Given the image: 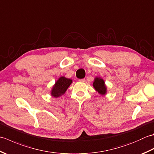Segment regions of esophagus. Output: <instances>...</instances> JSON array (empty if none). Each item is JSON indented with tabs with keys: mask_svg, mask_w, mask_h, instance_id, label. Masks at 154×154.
Wrapping results in <instances>:
<instances>
[{
	"mask_svg": "<svg viewBox=\"0 0 154 154\" xmlns=\"http://www.w3.org/2000/svg\"><path fill=\"white\" fill-rule=\"evenodd\" d=\"M80 82H85V79H81L79 80Z\"/></svg>",
	"mask_w": 154,
	"mask_h": 154,
	"instance_id": "obj_1",
	"label": "esophagus"
}]
</instances>
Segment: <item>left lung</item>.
<instances>
[{"mask_svg":"<svg viewBox=\"0 0 154 154\" xmlns=\"http://www.w3.org/2000/svg\"><path fill=\"white\" fill-rule=\"evenodd\" d=\"M93 87L98 93L104 95L106 93V87L103 79L100 77H96L93 82Z\"/></svg>","mask_w":154,"mask_h":154,"instance_id":"1","label":"left lung"}]
</instances>
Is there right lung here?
Masks as SVG:
<instances>
[{
  "label": "right lung",
  "mask_w": 154,
  "mask_h": 154,
  "mask_svg": "<svg viewBox=\"0 0 154 154\" xmlns=\"http://www.w3.org/2000/svg\"><path fill=\"white\" fill-rule=\"evenodd\" d=\"M72 83V80L65 77H61L59 79L55 82L53 89L51 90V96L54 97H59L65 93L68 87L70 86Z\"/></svg>",
  "instance_id": "obj_1"
}]
</instances>
